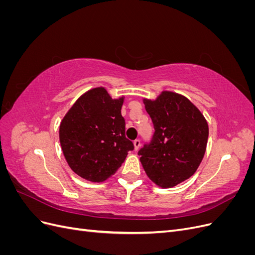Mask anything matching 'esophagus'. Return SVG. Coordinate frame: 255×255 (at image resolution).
I'll return each mask as SVG.
<instances>
[{"mask_svg": "<svg viewBox=\"0 0 255 255\" xmlns=\"http://www.w3.org/2000/svg\"><path fill=\"white\" fill-rule=\"evenodd\" d=\"M134 146H135V150H138L140 146V139H135L134 140Z\"/></svg>", "mask_w": 255, "mask_h": 255, "instance_id": "1", "label": "esophagus"}]
</instances>
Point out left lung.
Returning a JSON list of instances; mask_svg holds the SVG:
<instances>
[{
    "mask_svg": "<svg viewBox=\"0 0 255 255\" xmlns=\"http://www.w3.org/2000/svg\"><path fill=\"white\" fill-rule=\"evenodd\" d=\"M143 103L155 132L138 155L152 182L173 187L189 179L202 161L207 122L187 98L172 91H163L154 101L144 99Z\"/></svg>",
    "mask_w": 255,
    "mask_h": 255,
    "instance_id": "8db88e82",
    "label": "left lung"
}]
</instances>
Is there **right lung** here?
<instances>
[{"mask_svg": "<svg viewBox=\"0 0 255 255\" xmlns=\"http://www.w3.org/2000/svg\"><path fill=\"white\" fill-rule=\"evenodd\" d=\"M125 98L113 100L103 87L81 96L59 127V141L68 165L83 179L103 182L125 161L133 142L126 137L121 115Z\"/></svg>", "mask_w": 255, "mask_h": 255, "instance_id": "add662e5", "label": "right lung"}]
</instances>
